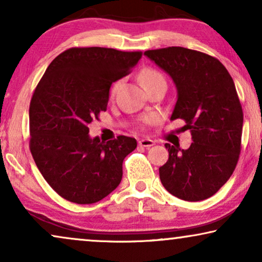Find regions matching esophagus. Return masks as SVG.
I'll return each mask as SVG.
<instances>
[{
  "mask_svg": "<svg viewBox=\"0 0 262 262\" xmlns=\"http://www.w3.org/2000/svg\"><path fill=\"white\" fill-rule=\"evenodd\" d=\"M138 144H139V146H143V148H150V146H152L154 144H155V142H154L152 139L143 138L138 142Z\"/></svg>",
  "mask_w": 262,
  "mask_h": 262,
  "instance_id": "1",
  "label": "esophagus"
}]
</instances>
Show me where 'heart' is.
Here are the masks:
<instances>
[{
  "label": "heart",
  "mask_w": 262,
  "mask_h": 262,
  "mask_svg": "<svg viewBox=\"0 0 262 262\" xmlns=\"http://www.w3.org/2000/svg\"><path fill=\"white\" fill-rule=\"evenodd\" d=\"M138 80L141 82V84L143 85V88H144L145 91H148L149 88L154 87V85L162 83V82L166 83V78H164L163 75L161 74L160 71H157L156 69H152V68H144V69L139 71ZM120 84H121V81L114 82L112 87H111V96H114L117 94V92L119 91L120 88ZM156 119L157 118L155 116H146L144 118V123L152 124L155 123Z\"/></svg>",
  "instance_id": "heart-1"
}]
</instances>
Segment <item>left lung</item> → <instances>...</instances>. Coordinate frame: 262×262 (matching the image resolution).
Masks as SVG:
<instances>
[{"label": "left lung", "instance_id": "1", "mask_svg": "<svg viewBox=\"0 0 262 262\" xmlns=\"http://www.w3.org/2000/svg\"><path fill=\"white\" fill-rule=\"evenodd\" d=\"M144 55L173 78L178 100L170 120H185L193 139L186 150L167 143L161 182L182 200L210 198L231 177L241 152L243 112L234 81L220 60L195 50L170 46Z\"/></svg>", "mask_w": 262, "mask_h": 262}]
</instances>
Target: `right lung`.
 I'll return each instance as SVG.
<instances>
[{
	"label": "right lung",
	"mask_w": 262,
	"mask_h": 262,
	"mask_svg": "<svg viewBox=\"0 0 262 262\" xmlns=\"http://www.w3.org/2000/svg\"><path fill=\"white\" fill-rule=\"evenodd\" d=\"M141 51L71 48L50 63L32 95L30 149L46 182L62 198L93 204L113 192L135 138L106 143L89 137V124L107 110L110 88L131 73Z\"/></svg>",
	"instance_id": "1"
}]
</instances>
